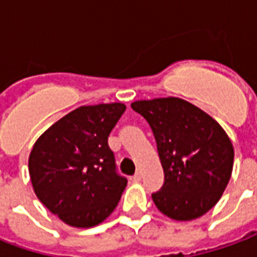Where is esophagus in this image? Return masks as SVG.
<instances>
[{
  "instance_id": "esophagus-1",
  "label": "esophagus",
  "mask_w": 257,
  "mask_h": 257,
  "mask_svg": "<svg viewBox=\"0 0 257 257\" xmlns=\"http://www.w3.org/2000/svg\"><path fill=\"white\" fill-rule=\"evenodd\" d=\"M142 180V172H136L135 173V176H134V181H140Z\"/></svg>"
}]
</instances>
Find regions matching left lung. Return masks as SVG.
<instances>
[{
  "mask_svg": "<svg viewBox=\"0 0 257 257\" xmlns=\"http://www.w3.org/2000/svg\"><path fill=\"white\" fill-rule=\"evenodd\" d=\"M135 111L147 119L165 173L155 206L170 219L200 218L215 206L229 184L234 148L211 115L181 98L136 100Z\"/></svg>",
  "mask_w": 257,
  "mask_h": 257,
  "instance_id": "left-lung-1",
  "label": "left lung"
}]
</instances>
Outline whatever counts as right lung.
<instances>
[{"mask_svg":"<svg viewBox=\"0 0 257 257\" xmlns=\"http://www.w3.org/2000/svg\"><path fill=\"white\" fill-rule=\"evenodd\" d=\"M126 106H80L39 136L28 158L37 197L73 227L102 223L118 204L126 178L115 172L107 138Z\"/></svg>","mask_w":257,"mask_h":257,"instance_id":"right-lung-1","label":"right lung"}]
</instances>
